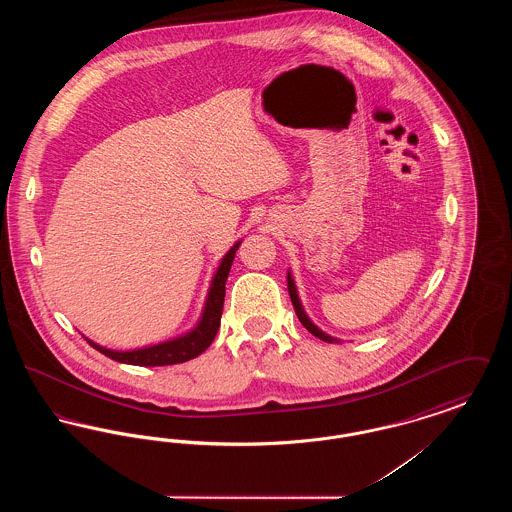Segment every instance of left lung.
Listing matches in <instances>:
<instances>
[{"label": "left lung", "instance_id": "obj_1", "mask_svg": "<svg viewBox=\"0 0 512 512\" xmlns=\"http://www.w3.org/2000/svg\"><path fill=\"white\" fill-rule=\"evenodd\" d=\"M288 292H290V297H292L293 309H295V315L297 318L301 320V324L313 334V336H317L318 340L328 341V343H332V341H338L336 338H332V336H328V334H324L318 326H315L313 322H311V318L307 317V313H305V309H303V305H301V301H299V297H297V288H295V284H293L292 274L288 272Z\"/></svg>", "mask_w": 512, "mask_h": 512}]
</instances>
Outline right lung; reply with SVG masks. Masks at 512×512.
Returning <instances> with one entry per match:
<instances>
[{
  "mask_svg": "<svg viewBox=\"0 0 512 512\" xmlns=\"http://www.w3.org/2000/svg\"><path fill=\"white\" fill-rule=\"evenodd\" d=\"M240 244L242 242H236L230 247V251L222 257L219 268L215 272V278L211 282L209 293H207L203 315L199 318V322L195 324L194 330H190L188 334H184L180 338H174V340L157 343V345L132 349V351H113V349L101 347L92 340H88V343L94 349H98L99 353H103L105 357H109L117 363H124V365H178V363H186L190 359H195L197 355H201L213 343L215 336H217L222 305H224V293H226V278H228V272H230L232 261L236 257V251H238Z\"/></svg>",
  "mask_w": 512,
  "mask_h": 512,
  "instance_id": "add662e5",
  "label": "right lung"
}]
</instances>
